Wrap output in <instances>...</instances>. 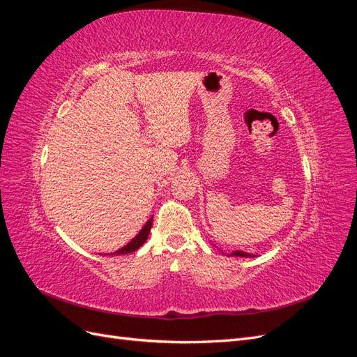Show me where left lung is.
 I'll list each match as a JSON object with an SVG mask.
<instances>
[{
  "label": "left lung",
  "instance_id": "1",
  "mask_svg": "<svg viewBox=\"0 0 357 357\" xmlns=\"http://www.w3.org/2000/svg\"><path fill=\"white\" fill-rule=\"evenodd\" d=\"M231 256H240V257H252L253 255H250V253H245V252H241V250H236V252L231 253Z\"/></svg>",
  "mask_w": 357,
  "mask_h": 357
}]
</instances>
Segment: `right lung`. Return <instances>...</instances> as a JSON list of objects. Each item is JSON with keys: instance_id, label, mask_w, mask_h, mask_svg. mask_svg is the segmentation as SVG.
Returning <instances> with one entry per match:
<instances>
[{"instance_id": "add662e5", "label": "right lung", "mask_w": 357, "mask_h": 357, "mask_svg": "<svg viewBox=\"0 0 357 357\" xmlns=\"http://www.w3.org/2000/svg\"><path fill=\"white\" fill-rule=\"evenodd\" d=\"M152 222H153V218H150V219H149V222L144 225V228L137 234L135 238H132V240L129 241L125 247H122L121 250L113 252V253H112V256H113V255H126V253H132V252H135V250H137V248L142 247V245L146 243V240H147V236H149L150 229H152Z\"/></svg>"}]
</instances>
